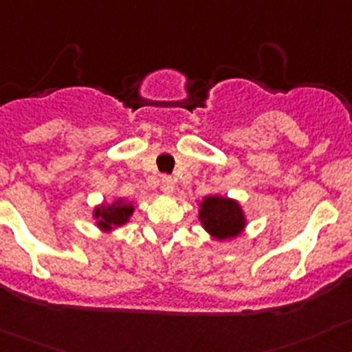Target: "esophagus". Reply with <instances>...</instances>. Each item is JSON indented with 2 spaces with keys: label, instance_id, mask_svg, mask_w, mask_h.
Here are the masks:
<instances>
[{
  "label": "esophagus",
  "instance_id": "1",
  "mask_svg": "<svg viewBox=\"0 0 352 352\" xmlns=\"http://www.w3.org/2000/svg\"><path fill=\"white\" fill-rule=\"evenodd\" d=\"M174 186H176L174 179L170 178V176H164V178H162V192L169 195V193L174 192Z\"/></svg>",
  "mask_w": 352,
  "mask_h": 352
}]
</instances>
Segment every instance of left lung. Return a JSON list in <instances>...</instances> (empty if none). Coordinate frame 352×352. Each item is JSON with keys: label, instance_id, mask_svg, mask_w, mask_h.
<instances>
[{"label": "left lung", "instance_id": "obj_1", "mask_svg": "<svg viewBox=\"0 0 352 352\" xmlns=\"http://www.w3.org/2000/svg\"><path fill=\"white\" fill-rule=\"evenodd\" d=\"M202 225L216 239H227L239 234L244 227V216L237 202L225 197H208L199 212Z\"/></svg>", "mask_w": 352, "mask_h": 352}]
</instances>
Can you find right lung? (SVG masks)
<instances>
[{"mask_svg": "<svg viewBox=\"0 0 352 352\" xmlns=\"http://www.w3.org/2000/svg\"><path fill=\"white\" fill-rule=\"evenodd\" d=\"M134 208L125 202H117L115 206H108V208L96 209V218H99V225L102 228H111L124 225L129 220V216L132 214Z\"/></svg>", "mask_w": 352, "mask_h": 352, "instance_id": "add662e5", "label": "right lung"}]
</instances>
